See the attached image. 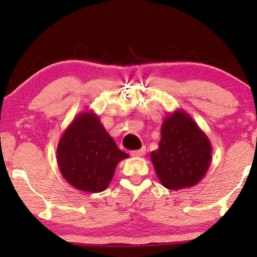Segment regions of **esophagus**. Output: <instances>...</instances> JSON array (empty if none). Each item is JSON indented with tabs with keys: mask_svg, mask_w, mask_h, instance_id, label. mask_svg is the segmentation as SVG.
Segmentation results:
<instances>
[{
	"mask_svg": "<svg viewBox=\"0 0 257 257\" xmlns=\"http://www.w3.org/2000/svg\"><path fill=\"white\" fill-rule=\"evenodd\" d=\"M144 153H145V147L141 148L140 150L130 151V156H132V157H142V156H144Z\"/></svg>",
	"mask_w": 257,
	"mask_h": 257,
	"instance_id": "1",
	"label": "esophagus"
}]
</instances>
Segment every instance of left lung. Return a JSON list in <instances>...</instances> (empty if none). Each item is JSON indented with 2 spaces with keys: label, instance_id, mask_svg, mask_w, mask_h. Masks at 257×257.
Listing matches in <instances>:
<instances>
[{
  "label": "left lung",
  "instance_id": "left-lung-1",
  "mask_svg": "<svg viewBox=\"0 0 257 257\" xmlns=\"http://www.w3.org/2000/svg\"><path fill=\"white\" fill-rule=\"evenodd\" d=\"M160 133L158 149L150 155L160 183L172 190L197 185L211 164L208 136L183 109L168 113Z\"/></svg>",
  "mask_w": 257,
  "mask_h": 257
}]
</instances>
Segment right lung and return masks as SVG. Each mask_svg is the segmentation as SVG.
I'll use <instances>...</instances> for the list:
<instances>
[{"label":"right lung","instance_id":"obj_1","mask_svg":"<svg viewBox=\"0 0 257 257\" xmlns=\"http://www.w3.org/2000/svg\"><path fill=\"white\" fill-rule=\"evenodd\" d=\"M128 157L116 147L92 110L74 117L56 149L62 177L76 189L89 193L104 191L112 181L117 164Z\"/></svg>","mask_w":257,"mask_h":257}]
</instances>
